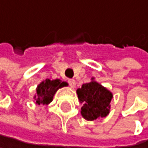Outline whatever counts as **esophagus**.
Segmentation results:
<instances>
[{
	"label": "esophagus",
	"instance_id": "obj_1",
	"mask_svg": "<svg viewBox=\"0 0 148 148\" xmlns=\"http://www.w3.org/2000/svg\"><path fill=\"white\" fill-rule=\"evenodd\" d=\"M68 83H69L70 87H71V88H75V79H69Z\"/></svg>",
	"mask_w": 148,
	"mask_h": 148
}]
</instances>
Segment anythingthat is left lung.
I'll list each match as a JSON object with an SVG mask.
<instances>
[{"mask_svg": "<svg viewBox=\"0 0 148 148\" xmlns=\"http://www.w3.org/2000/svg\"><path fill=\"white\" fill-rule=\"evenodd\" d=\"M79 101L83 103L81 115L85 119L92 121L103 119L110 112V103L113 94L106 88L91 78L89 83L82 85L76 90Z\"/></svg>", "mask_w": 148, "mask_h": 148, "instance_id": "left-lung-1", "label": "left lung"}]
</instances>
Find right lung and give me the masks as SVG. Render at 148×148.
<instances>
[{"mask_svg":"<svg viewBox=\"0 0 148 148\" xmlns=\"http://www.w3.org/2000/svg\"><path fill=\"white\" fill-rule=\"evenodd\" d=\"M66 86H68L66 82H61L60 79H45L41 82L36 88V95L34 96L36 104L45 105L51 103L58 89Z\"/></svg>","mask_w":148,"mask_h":148,"instance_id":"1","label":"right lung"}]
</instances>
